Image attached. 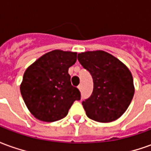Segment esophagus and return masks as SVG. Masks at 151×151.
Returning a JSON list of instances; mask_svg holds the SVG:
<instances>
[{
	"label": "esophagus",
	"instance_id": "34e87169",
	"mask_svg": "<svg viewBox=\"0 0 151 151\" xmlns=\"http://www.w3.org/2000/svg\"><path fill=\"white\" fill-rule=\"evenodd\" d=\"M78 88L79 89V91H81V90H82V85H79L78 86Z\"/></svg>",
	"mask_w": 151,
	"mask_h": 151
}]
</instances>
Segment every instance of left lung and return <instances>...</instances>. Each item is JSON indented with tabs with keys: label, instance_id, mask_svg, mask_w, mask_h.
<instances>
[{
	"label": "left lung",
	"instance_id": "left-lung-1",
	"mask_svg": "<svg viewBox=\"0 0 151 151\" xmlns=\"http://www.w3.org/2000/svg\"><path fill=\"white\" fill-rule=\"evenodd\" d=\"M78 60L91 74L94 82L91 97L82 102L86 116L101 123L120 118L134 95L129 69L120 60L100 50L78 53Z\"/></svg>",
	"mask_w": 151,
	"mask_h": 151
}]
</instances>
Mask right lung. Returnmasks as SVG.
I'll return each instance as SVG.
<instances>
[{
  "instance_id": "add662e5",
  "label": "right lung",
  "mask_w": 151,
  "mask_h": 151,
  "mask_svg": "<svg viewBox=\"0 0 151 151\" xmlns=\"http://www.w3.org/2000/svg\"><path fill=\"white\" fill-rule=\"evenodd\" d=\"M77 52L53 50L44 54L25 71L20 86L23 100L38 120L53 122L67 116L81 93L71 85L69 68Z\"/></svg>"
}]
</instances>
